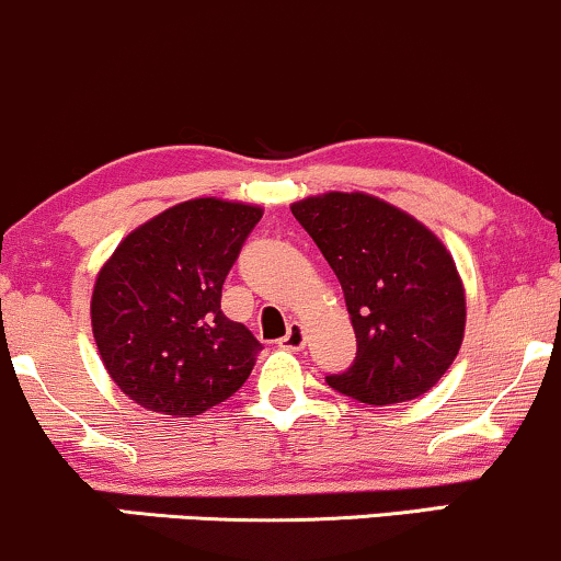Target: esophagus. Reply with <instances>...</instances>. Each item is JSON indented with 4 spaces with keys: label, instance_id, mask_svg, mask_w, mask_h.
<instances>
[{
    "label": "esophagus",
    "instance_id": "esophagus-1",
    "mask_svg": "<svg viewBox=\"0 0 561 561\" xmlns=\"http://www.w3.org/2000/svg\"><path fill=\"white\" fill-rule=\"evenodd\" d=\"M302 345H306V330H302V324H298V321H293L285 337L279 340V347H285V351H300Z\"/></svg>",
    "mask_w": 561,
    "mask_h": 561
}]
</instances>
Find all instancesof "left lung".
<instances>
[{"label": "left lung", "mask_w": 561, "mask_h": 561, "mask_svg": "<svg viewBox=\"0 0 561 561\" xmlns=\"http://www.w3.org/2000/svg\"><path fill=\"white\" fill-rule=\"evenodd\" d=\"M343 287L356 362L327 377L369 405L433 390L465 340L467 295L433 229L366 192H324L289 205Z\"/></svg>", "instance_id": "left-lung-1"}]
</instances>
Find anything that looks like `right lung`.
<instances>
[{"label":"right lung","mask_w":561,"mask_h":561,"mask_svg":"<svg viewBox=\"0 0 561 561\" xmlns=\"http://www.w3.org/2000/svg\"><path fill=\"white\" fill-rule=\"evenodd\" d=\"M255 203L195 197L128 231L100 266L92 332L107 375L141 409L197 416L234 396L261 343L224 317L221 287Z\"/></svg>","instance_id":"obj_1"}]
</instances>
